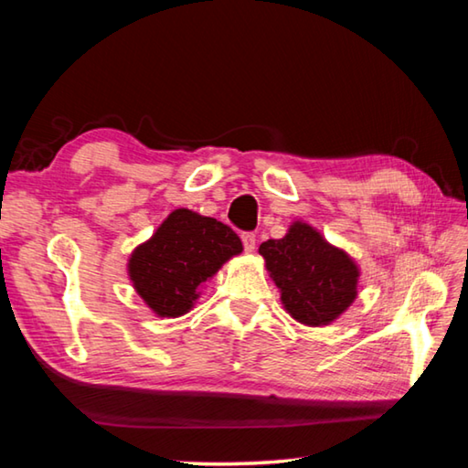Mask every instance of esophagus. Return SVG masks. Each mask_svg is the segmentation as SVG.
Here are the masks:
<instances>
[{
    "mask_svg": "<svg viewBox=\"0 0 468 468\" xmlns=\"http://www.w3.org/2000/svg\"><path fill=\"white\" fill-rule=\"evenodd\" d=\"M241 241H243L245 251H253V250H256L258 239H256V235H253V233H243V235H241Z\"/></svg>",
    "mask_w": 468,
    "mask_h": 468,
    "instance_id": "esophagus-1",
    "label": "esophagus"
}]
</instances>
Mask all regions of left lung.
<instances>
[{
    "label": "left lung",
    "mask_w": 468,
    "mask_h": 468,
    "mask_svg": "<svg viewBox=\"0 0 468 468\" xmlns=\"http://www.w3.org/2000/svg\"><path fill=\"white\" fill-rule=\"evenodd\" d=\"M258 251L281 291L284 310L305 326H328L357 297L355 260L312 225L295 220L282 239H268Z\"/></svg>",
    "instance_id": "8db88e82"
}]
</instances>
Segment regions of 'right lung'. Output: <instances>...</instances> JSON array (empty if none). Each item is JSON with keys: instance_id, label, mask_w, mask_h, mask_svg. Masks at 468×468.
Listing matches in <instances>:
<instances>
[{"instance_id": "add662e5", "label": "right lung", "mask_w": 468, "mask_h": 468, "mask_svg": "<svg viewBox=\"0 0 468 468\" xmlns=\"http://www.w3.org/2000/svg\"><path fill=\"white\" fill-rule=\"evenodd\" d=\"M241 251V239L231 227L177 208L132 251L128 274L150 310L161 318H179L192 310L202 284Z\"/></svg>"}]
</instances>
